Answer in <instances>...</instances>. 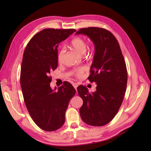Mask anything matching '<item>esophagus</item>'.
<instances>
[{"mask_svg":"<svg viewBox=\"0 0 151 151\" xmlns=\"http://www.w3.org/2000/svg\"><path fill=\"white\" fill-rule=\"evenodd\" d=\"M73 87L75 88V89L76 90V89H77V87H78V84L77 83H73Z\"/></svg>","mask_w":151,"mask_h":151,"instance_id":"obj_1","label":"esophagus"}]
</instances>
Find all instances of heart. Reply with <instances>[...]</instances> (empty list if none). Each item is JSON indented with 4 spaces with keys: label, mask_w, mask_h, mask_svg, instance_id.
<instances>
[{
    "label": "heart",
    "mask_w": 151,
    "mask_h": 151,
    "mask_svg": "<svg viewBox=\"0 0 151 151\" xmlns=\"http://www.w3.org/2000/svg\"><path fill=\"white\" fill-rule=\"evenodd\" d=\"M70 46L72 47L73 50H75L76 52H78L80 54H84L86 51V47H87V43L85 40V39L80 37H76L72 39V40L70 42ZM64 55V50L63 49L60 50L58 54V60L59 62H61ZM86 70L85 67H80L75 68L73 71L74 75L76 77H81L83 73Z\"/></svg>",
    "instance_id": "b5f03b06"
}]
</instances>
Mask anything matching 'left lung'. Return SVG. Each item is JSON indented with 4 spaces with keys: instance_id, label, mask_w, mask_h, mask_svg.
<instances>
[{
    "instance_id": "left-lung-1",
    "label": "left lung",
    "mask_w": 151,
    "mask_h": 151,
    "mask_svg": "<svg viewBox=\"0 0 151 151\" xmlns=\"http://www.w3.org/2000/svg\"><path fill=\"white\" fill-rule=\"evenodd\" d=\"M76 34L87 35L95 45L88 80L97 84L96 91L91 93L86 86L78 87L83 100L80 116L87 124L104 126L112 121L122 104L127 83L125 62L117 39L108 30L90 27Z\"/></svg>"
}]
</instances>
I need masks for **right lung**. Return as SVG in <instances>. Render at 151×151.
I'll return each mask as SVG.
<instances>
[{
  "label": "right lung",
  "instance_id": "obj_1",
  "mask_svg": "<svg viewBox=\"0 0 151 151\" xmlns=\"http://www.w3.org/2000/svg\"><path fill=\"white\" fill-rule=\"evenodd\" d=\"M76 30L45 29L31 38L24 52L20 84L25 105L32 120L43 130H58L65 122L70 99L76 93L68 82L52 90L50 73L58 65V44Z\"/></svg>",
  "mask_w": 151,
  "mask_h": 151
}]
</instances>
